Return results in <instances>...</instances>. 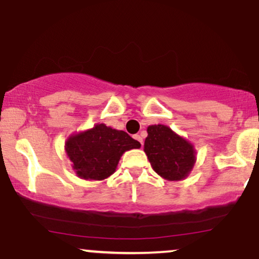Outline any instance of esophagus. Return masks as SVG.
I'll return each instance as SVG.
<instances>
[{
  "label": "esophagus",
  "mask_w": 259,
  "mask_h": 259,
  "mask_svg": "<svg viewBox=\"0 0 259 259\" xmlns=\"http://www.w3.org/2000/svg\"><path fill=\"white\" fill-rule=\"evenodd\" d=\"M134 138H135L136 140H138V141L140 142V144H144V140H142V138H141V135H135V136H134Z\"/></svg>",
  "instance_id": "1"
}]
</instances>
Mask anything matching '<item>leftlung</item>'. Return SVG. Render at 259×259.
<instances>
[{
    "mask_svg": "<svg viewBox=\"0 0 259 259\" xmlns=\"http://www.w3.org/2000/svg\"><path fill=\"white\" fill-rule=\"evenodd\" d=\"M145 140V152L157 174L167 180H181L191 171L195 151L191 144L165 125H151Z\"/></svg>",
    "mask_w": 259,
    "mask_h": 259,
    "instance_id": "8db88e82",
    "label": "left lung"
}]
</instances>
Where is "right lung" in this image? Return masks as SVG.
I'll list each match as a JSON object with an SVG mask.
<instances>
[{"label": "right lung", "mask_w": 259, "mask_h": 259, "mask_svg": "<svg viewBox=\"0 0 259 259\" xmlns=\"http://www.w3.org/2000/svg\"><path fill=\"white\" fill-rule=\"evenodd\" d=\"M140 146V142L125 132L97 124L88 132L68 139L65 151L78 177L102 180L114 173L121 154Z\"/></svg>", "instance_id": "add662e5"}]
</instances>
